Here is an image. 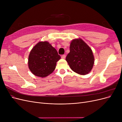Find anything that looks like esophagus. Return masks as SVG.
<instances>
[{"instance_id": "1", "label": "esophagus", "mask_w": 122, "mask_h": 122, "mask_svg": "<svg viewBox=\"0 0 122 122\" xmlns=\"http://www.w3.org/2000/svg\"><path fill=\"white\" fill-rule=\"evenodd\" d=\"M66 55H65V54L62 55V56H61V58H62V59H65V58H66Z\"/></svg>"}]
</instances>
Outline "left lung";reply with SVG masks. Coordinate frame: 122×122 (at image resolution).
<instances>
[{"label": "left lung", "instance_id": "1", "mask_svg": "<svg viewBox=\"0 0 122 122\" xmlns=\"http://www.w3.org/2000/svg\"><path fill=\"white\" fill-rule=\"evenodd\" d=\"M70 67L80 75H86L93 68L94 57L90 47L81 39H75L70 44L66 58Z\"/></svg>", "mask_w": 122, "mask_h": 122}]
</instances>
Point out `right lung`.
<instances>
[{"instance_id": "1", "label": "right lung", "mask_w": 122, "mask_h": 122, "mask_svg": "<svg viewBox=\"0 0 122 122\" xmlns=\"http://www.w3.org/2000/svg\"><path fill=\"white\" fill-rule=\"evenodd\" d=\"M61 59L57 51L48 42H40L34 46L28 57V67L34 74L45 77L52 73Z\"/></svg>"}]
</instances>
